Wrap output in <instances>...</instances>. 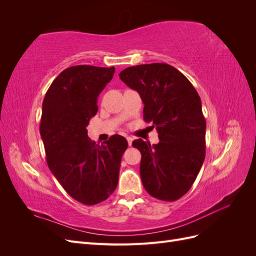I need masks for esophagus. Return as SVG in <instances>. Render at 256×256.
Returning a JSON list of instances; mask_svg holds the SVG:
<instances>
[{
    "label": "esophagus",
    "instance_id": "1",
    "mask_svg": "<svg viewBox=\"0 0 256 256\" xmlns=\"http://www.w3.org/2000/svg\"><path fill=\"white\" fill-rule=\"evenodd\" d=\"M126 138H127V141H128V144H129V146L132 145V141H134V138H131V136H126Z\"/></svg>",
    "mask_w": 256,
    "mask_h": 256
}]
</instances>
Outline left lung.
<instances>
[{"mask_svg": "<svg viewBox=\"0 0 256 256\" xmlns=\"http://www.w3.org/2000/svg\"><path fill=\"white\" fill-rule=\"evenodd\" d=\"M120 78L138 92L144 120L158 131V144L152 146L142 138L132 143L142 154L144 188L158 200H176L190 190L205 159L200 98L180 70L164 63L128 67Z\"/></svg>", "mask_w": 256, "mask_h": 256, "instance_id": "8db88e82", "label": "left lung"}]
</instances>
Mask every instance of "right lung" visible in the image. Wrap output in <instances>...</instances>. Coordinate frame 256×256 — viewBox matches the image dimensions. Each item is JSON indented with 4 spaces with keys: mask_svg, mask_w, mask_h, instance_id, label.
I'll return each mask as SVG.
<instances>
[{
    "mask_svg": "<svg viewBox=\"0 0 256 256\" xmlns=\"http://www.w3.org/2000/svg\"><path fill=\"white\" fill-rule=\"evenodd\" d=\"M114 72V67H69L52 82L42 102L40 136L48 166L68 194L84 205L98 204L114 192L128 147L118 134L102 145L88 136L98 96Z\"/></svg>",
    "mask_w": 256,
    "mask_h": 256,
    "instance_id": "1",
    "label": "right lung"
}]
</instances>
